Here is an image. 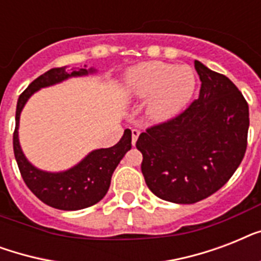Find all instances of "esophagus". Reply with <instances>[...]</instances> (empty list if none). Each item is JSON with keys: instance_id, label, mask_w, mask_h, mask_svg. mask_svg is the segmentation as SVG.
Listing matches in <instances>:
<instances>
[{"instance_id": "1", "label": "esophagus", "mask_w": 261, "mask_h": 261, "mask_svg": "<svg viewBox=\"0 0 261 261\" xmlns=\"http://www.w3.org/2000/svg\"><path fill=\"white\" fill-rule=\"evenodd\" d=\"M138 137H139V130H137V128H133V130H131V142H133V145H135V142H137Z\"/></svg>"}]
</instances>
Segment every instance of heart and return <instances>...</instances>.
I'll return each mask as SVG.
<instances>
[{"label": "heart", "mask_w": 261, "mask_h": 261, "mask_svg": "<svg viewBox=\"0 0 261 261\" xmlns=\"http://www.w3.org/2000/svg\"><path fill=\"white\" fill-rule=\"evenodd\" d=\"M196 87L194 70L190 66H173L161 61L143 62L128 71L127 92L131 97L146 100L149 114L155 120L173 118L188 104Z\"/></svg>", "instance_id": "b5f03b06"}]
</instances>
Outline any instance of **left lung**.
Masks as SVG:
<instances>
[{"label":"left lung","instance_id":"8db88e82","mask_svg":"<svg viewBox=\"0 0 261 261\" xmlns=\"http://www.w3.org/2000/svg\"><path fill=\"white\" fill-rule=\"evenodd\" d=\"M200 93L173 118L139 135L143 177L163 200L191 204L222 188L243 161L249 108L226 75L195 61Z\"/></svg>","mask_w":261,"mask_h":261}]
</instances>
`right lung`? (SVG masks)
Listing matches in <instances>:
<instances>
[{"instance_id": "1", "label": "right lung", "mask_w": 261, "mask_h": 261, "mask_svg": "<svg viewBox=\"0 0 261 261\" xmlns=\"http://www.w3.org/2000/svg\"><path fill=\"white\" fill-rule=\"evenodd\" d=\"M88 74L87 69L79 71L69 70L66 67L50 69L38 79L34 80L20 94L16 108V127L13 133V151L21 177L27 187L36 198L47 206L59 210L74 211L93 206L101 200L108 192L112 173L131 149V131L124 130L122 139L115 146L98 149L88 154L77 167L61 173H48L32 167L24 157L18 143V120L22 107L34 92L40 88L61 83L74 75Z\"/></svg>"}]
</instances>
